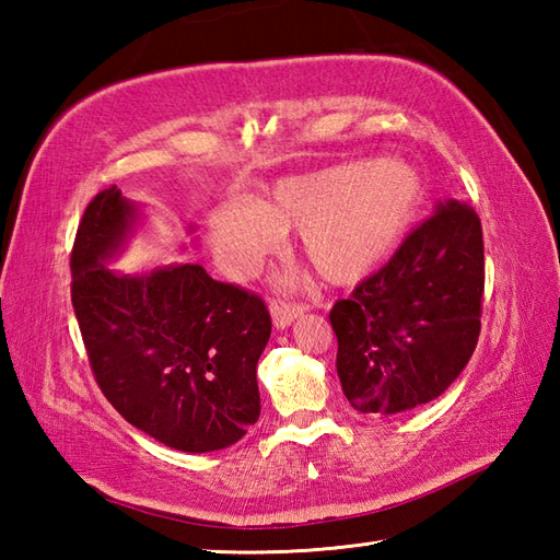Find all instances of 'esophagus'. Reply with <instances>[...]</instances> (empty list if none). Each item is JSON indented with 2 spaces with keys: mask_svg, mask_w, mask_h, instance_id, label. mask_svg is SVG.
Here are the masks:
<instances>
[{
  "mask_svg": "<svg viewBox=\"0 0 560 560\" xmlns=\"http://www.w3.org/2000/svg\"><path fill=\"white\" fill-rule=\"evenodd\" d=\"M305 313V305L301 303H271V319L277 329H287L295 317H301Z\"/></svg>",
  "mask_w": 560,
  "mask_h": 560,
  "instance_id": "esophagus-1",
  "label": "esophagus"
}]
</instances>
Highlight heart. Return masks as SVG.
<instances>
[{"mask_svg": "<svg viewBox=\"0 0 560 560\" xmlns=\"http://www.w3.org/2000/svg\"><path fill=\"white\" fill-rule=\"evenodd\" d=\"M423 180L397 159L349 161L283 177L257 205L229 199L211 231L231 273L255 271L277 253L283 231H301V249L329 283H353L395 253L423 205Z\"/></svg>", "mask_w": 560, "mask_h": 560, "instance_id": "b5f03b06", "label": "heart"}]
</instances>
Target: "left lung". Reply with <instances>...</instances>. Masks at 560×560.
<instances>
[{"mask_svg": "<svg viewBox=\"0 0 560 560\" xmlns=\"http://www.w3.org/2000/svg\"><path fill=\"white\" fill-rule=\"evenodd\" d=\"M481 299V221L457 199L440 201L383 269L331 307L351 407L392 416L443 395L477 349Z\"/></svg>", "mask_w": 560, "mask_h": 560, "instance_id": "1", "label": "left lung"}]
</instances>
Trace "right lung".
I'll use <instances>...</instances> for the list:
<instances>
[{
    "label": "right lung",
    "mask_w": 560,
    "mask_h": 560,
    "mask_svg": "<svg viewBox=\"0 0 560 560\" xmlns=\"http://www.w3.org/2000/svg\"><path fill=\"white\" fill-rule=\"evenodd\" d=\"M139 209L115 185L91 199L71 247V305L91 371L127 423L183 452L237 443L259 419L257 361L271 335L265 301L205 267L149 273L105 267Z\"/></svg>",
    "instance_id": "right-lung-1"
}]
</instances>
